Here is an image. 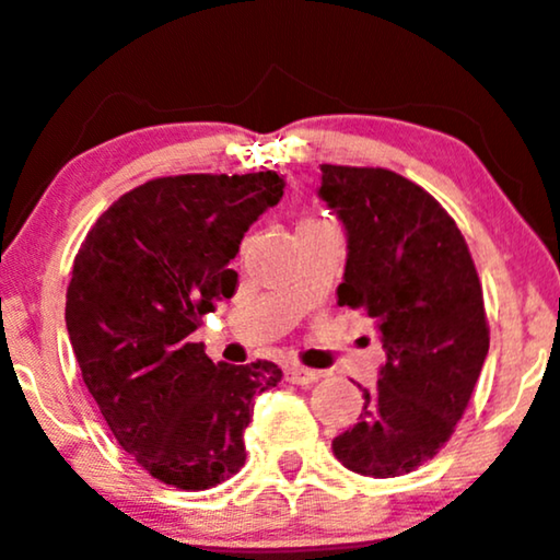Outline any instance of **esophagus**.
Listing matches in <instances>:
<instances>
[{"label":"esophagus","mask_w":560,"mask_h":560,"mask_svg":"<svg viewBox=\"0 0 560 560\" xmlns=\"http://www.w3.org/2000/svg\"><path fill=\"white\" fill-rule=\"evenodd\" d=\"M284 378L289 383H298V386H307V383H315L320 378L318 370H310V368H302L298 362H292V365H287L284 370Z\"/></svg>","instance_id":"1"}]
</instances>
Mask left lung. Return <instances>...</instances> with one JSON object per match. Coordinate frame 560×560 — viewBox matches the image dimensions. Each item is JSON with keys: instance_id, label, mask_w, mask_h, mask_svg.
Wrapping results in <instances>:
<instances>
[{"instance_id": "1", "label": "left lung", "mask_w": 560, "mask_h": 560, "mask_svg": "<svg viewBox=\"0 0 560 560\" xmlns=\"http://www.w3.org/2000/svg\"><path fill=\"white\" fill-rule=\"evenodd\" d=\"M318 198L347 234L339 305L365 310L386 352L334 456L357 475H407L454 433L488 357L472 255L433 195L396 172L320 164Z\"/></svg>"}]
</instances>
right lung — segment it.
<instances>
[{"instance_id":"add662e5","label":"right lung","mask_w":560,"mask_h":560,"mask_svg":"<svg viewBox=\"0 0 560 560\" xmlns=\"http://www.w3.org/2000/svg\"><path fill=\"white\" fill-rule=\"evenodd\" d=\"M284 187L276 172L151 179L98 215L72 262L65 323L85 386L119 446L174 488L237 475L253 399L281 381L266 360L215 365L192 331L234 294L229 262Z\"/></svg>"}]
</instances>
